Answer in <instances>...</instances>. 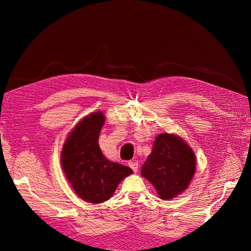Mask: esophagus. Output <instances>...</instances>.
<instances>
[{
    "label": "esophagus",
    "mask_w": 251,
    "mask_h": 251,
    "mask_svg": "<svg viewBox=\"0 0 251 251\" xmlns=\"http://www.w3.org/2000/svg\"><path fill=\"white\" fill-rule=\"evenodd\" d=\"M128 165H129V167H130L132 170H134V173H137L138 168H139V164H138L137 161H131V162L128 163Z\"/></svg>",
    "instance_id": "1"
}]
</instances>
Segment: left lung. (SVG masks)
<instances>
[{"label":"left lung","mask_w":251,"mask_h":251,"mask_svg":"<svg viewBox=\"0 0 251 251\" xmlns=\"http://www.w3.org/2000/svg\"><path fill=\"white\" fill-rule=\"evenodd\" d=\"M195 165V155L190 146L181 138L166 132L154 140L141 175L154 185L162 200H172L188 188Z\"/></svg>","instance_id":"obj_1"}]
</instances>
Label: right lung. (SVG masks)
Returning <instances> with one entry per match:
<instances>
[{
    "mask_svg": "<svg viewBox=\"0 0 251 251\" xmlns=\"http://www.w3.org/2000/svg\"><path fill=\"white\" fill-rule=\"evenodd\" d=\"M104 115L95 112L78 122L63 145L61 165L74 192L93 204L108 201L116 186L132 170L110 162L100 150L98 139Z\"/></svg>",
    "mask_w": 251,
    "mask_h": 251,
    "instance_id": "1",
    "label": "right lung"
}]
</instances>
